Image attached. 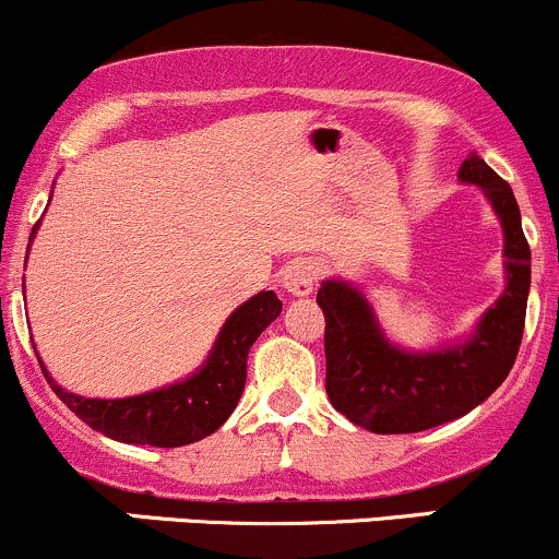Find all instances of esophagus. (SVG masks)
Segmentation results:
<instances>
[{"label":"esophagus","instance_id":"esophagus-1","mask_svg":"<svg viewBox=\"0 0 559 559\" xmlns=\"http://www.w3.org/2000/svg\"><path fill=\"white\" fill-rule=\"evenodd\" d=\"M319 273L321 270L316 260H297L284 270V278H281V284H284V289L289 292V295L308 297L310 292H313L316 281H319Z\"/></svg>","mask_w":559,"mask_h":559}]
</instances>
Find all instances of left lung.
Here are the masks:
<instances>
[{"label":"left lung","mask_w":559,"mask_h":559,"mask_svg":"<svg viewBox=\"0 0 559 559\" xmlns=\"http://www.w3.org/2000/svg\"><path fill=\"white\" fill-rule=\"evenodd\" d=\"M461 181L477 185L503 227L507 289L472 337L413 354L385 337L372 305L345 281H324L316 302L326 319V396L337 413L372 433H415L472 413L514 367L531 292V246L514 192L479 155L463 160Z\"/></svg>","instance_id":"obj_1"}]
</instances>
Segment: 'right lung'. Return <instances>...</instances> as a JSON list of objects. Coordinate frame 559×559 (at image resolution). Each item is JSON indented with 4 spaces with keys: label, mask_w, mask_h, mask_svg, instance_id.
<instances>
[{
    "label": "right lung",
    "mask_w": 559,
    "mask_h": 559,
    "mask_svg": "<svg viewBox=\"0 0 559 559\" xmlns=\"http://www.w3.org/2000/svg\"><path fill=\"white\" fill-rule=\"evenodd\" d=\"M37 230V227H34ZM281 299L273 292H260L246 299L225 321L214 350L195 374L181 383L157 388L128 399H85L52 383L56 396L85 420L93 431L126 444L181 448L209 437L233 415L246 385V358L254 340L278 319Z\"/></svg>",
    "instance_id": "add662e5"
}]
</instances>
